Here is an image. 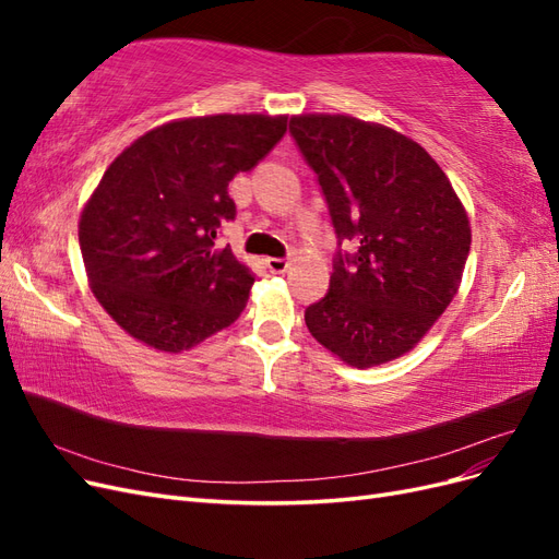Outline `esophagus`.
Masks as SVG:
<instances>
[{
	"instance_id": "esophagus-1",
	"label": "esophagus",
	"mask_w": 559,
	"mask_h": 559,
	"mask_svg": "<svg viewBox=\"0 0 559 559\" xmlns=\"http://www.w3.org/2000/svg\"><path fill=\"white\" fill-rule=\"evenodd\" d=\"M265 265H267L270 273L280 275V273H284L286 267H289V261H284V259H265Z\"/></svg>"
}]
</instances>
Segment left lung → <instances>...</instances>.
<instances>
[{"instance_id":"obj_1","label":"left lung","mask_w":559,"mask_h":559,"mask_svg":"<svg viewBox=\"0 0 559 559\" xmlns=\"http://www.w3.org/2000/svg\"><path fill=\"white\" fill-rule=\"evenodd\" d=\"M289 130L317 173L337 240L331 289L306 310L319 345L354 368L408 354L460 292L471 224L425 146L347 114L292 116Z\"/></svg>"}]
</instances>
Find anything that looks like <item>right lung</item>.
<instances>
[{
    "instance_id": "right-lung-1",
    "label": "right lung",
    "mask_w": 559,
    "mask_h": 559,
    "mask_svg": "<svg viewBox=\"0 0 559 559\" xmlns=\"http://www.w3.org/2000/svg\"><path fill=\"white\" fill-rule=\"evenodd\" d=\"M286 132V116L177 118L118 154L81 210L91 292L134 341L179 354L224 331L247 306L251 270L216 249L235 218L228 181Z\"/></svg>"
}]
</instances>
